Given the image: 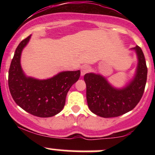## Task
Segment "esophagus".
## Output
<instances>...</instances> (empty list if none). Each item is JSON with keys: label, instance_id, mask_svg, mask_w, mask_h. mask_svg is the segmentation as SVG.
Masks as SVG:
<instances>
[{"label": "esophagus", "instance_id": "obj_1", "mask_svg": "<svg viewBox=\"0 0 155 155\" xmlns=\"http://www.w3.org/2000/svg\"><path fill=\"white\" fill-rule=\"evenodd\" d=\"M90 71V67L87 65H85L84 66L81 67V76H84L85 74H87Z\"/></svg>", "mask_w": 155, "mask_h": 155}]
</instances>
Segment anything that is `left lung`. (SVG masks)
<instances>
[{
	"label": "left lung",
	"instance_id": "obj_1",
	"mask_svg": "<svg viewBox=\"0 0 155 155\" xmlns=\"http://www.w3.org/2000/svg\"><path fill=\"white\" fill-rule=\"evenodd\" d=\"M138 64L136 76L123 89H116L98 74H86L87 101L90 111L104 118L121 116L133 109L143 96L147 83V67L143 51L138 46L133 48Z\"/></svg>",
	"mask_w": 155,
	"mask_h": 155
}]
</instances>
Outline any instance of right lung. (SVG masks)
Returning <instances> with one entry per match:
<instances>
[{"label":"right lung","mask_w":155,"mask_h":155,"mask_svg":"<svg viewBox=\"0 0 155 155\" xmlns=\"http://www.w3.org/2000/svg\"><path fill=\"white\" fill-rule=\"evenodd\" d=\"M31 38L27 37L16 49L8 71V87L15 103L38 117H50L63 110L71 86L80 77V71H64L46 80L27 77L20 65L22 51Z\"/></svg>","instance_id":"add662e5"}]
</instances>
